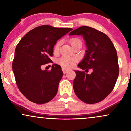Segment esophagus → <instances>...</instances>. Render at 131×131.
<instances>
[{"label": "esophagus", "mask_w": 131, "mask_h": 131, "mask_svg": "<svg viewBox=\"0 0 131 131\" xmlns=\"http://www.w3.org/2000/svg\"><path fill=\"white\" fill-rule=\"evenodd\" d=\"M62 71H63V73H64V74H66V73H67V72H69V71L70 70V69H67V68H66V67H62Z\"/></svg>", "instance_id": "1"}]
</instances>
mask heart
I'll return each instance as SVG.
<instances>
[{"instance_id": "1", "label": "heart", "mask_w": 131, "mask_h": 131, "mask_svg": "<svg viewBox=\"0 0 131 131\" xmlns=\"http://www.w3.org/2000/svg\"><path fill=\"white\" fill-rule=\"evenodd\" d=\"M79 40L78 39L76 38H73L70 40V43L73 46L74 43L77 41ZM61 42H58L54 46V52H57L60 49ZM77 58H74V57H70L67 56L62 57L58 60V62L60 65H61L62 67H71L74 65V64L77 62Z\"/></svg>"}]
</instances>
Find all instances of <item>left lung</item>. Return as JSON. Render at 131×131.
<instances>
[{
  "label": "left lung",
  "instance_id": "1",
  "mask_svg": "<svg viewBox=\"0 0 131 131\" xmlns=\"http://www.w3.org/2000/svg\"><path fill=\"white\" fill-rule=\"evenodd\" d=\"M69 35L83 36L87 50L78 66L82 70L92 69L90 74H86L85 71L74 70L76 74L73 82L75 94L86 104L101 101L113 89L119 76L116 48L105 34L90 27H80Z\"/></svg>",
  "mask_w": 131,
  "mask_h": 131
}]
</instances>
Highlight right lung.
I'll return each instance as SVG.
<instances>
[{
	"mask_svg": "<svg viewBox=\"0 0 131 131\" xmlns=\"http://www.w3.org/2000/svg\"><path fill=\"white\" fill-rule=\"evenodd\" d=\"M44 25L28 32L18 43L12 62V70L19 91L36 104H45L56 95L63 73L57 64L51 71L42 70L43 65L51 62L57 41L72 30Z\"/></svg>",
	"mask_w": 131,
	"mask_h": 131,
	"instance_id": "obj_1",
	"label": "right lung"
}]
</instances>
